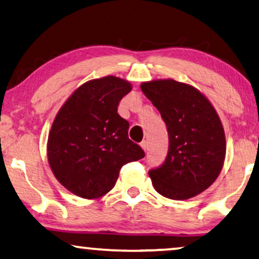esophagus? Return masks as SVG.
Here are the masks:
<instances>
[{
	"label": "esophagus",
	"mask_w": 259,
	"mask_h": 259,
	"mask_svg": "<svg viewBox=\"0 0 259 259\" xmlns=\"http://www.w3.org/2000/svg\"><path fill=\"white\" fill-rule=\"evenodd\" d=\"M140 146H141V148H143L144 151H147V148H148V143H147L146 140L141 141V143H140Z\"/></svg>",
	"instance_id": "obj_1"
}]
</instances>
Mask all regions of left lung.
<instances>
[{
    "label": "left lung",
    "mask_w": 259,
    "mask_h": 259,
    "mask_svg": "<svg viewBox=\"0 0 259 259\" xmlns=\"http://www.w3.org/2000/svg\"><path fill=\"white\" fill-rule=\"evenodd\" d=\"M140 87L168 133L167 157L148 172L154 189L175 200L197 196L217 179L225 159V133L217 112L190 84L168 79Z\"/></svg>",
    "instance_id": "obj_1"
}]
</instances>
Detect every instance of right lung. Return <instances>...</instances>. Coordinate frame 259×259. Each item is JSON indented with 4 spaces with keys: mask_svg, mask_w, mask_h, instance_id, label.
Instances as JSON below:
<instances>
[{
    "mask_svg": "<svg viewBox=\"0 0 259 259\" xmlns=\"http://www.w3.org/2000/svg\"><path fill=\"white\" fill-rule=\"evenodd\" d=\"M132 87L115 76L80 86L60 109L48 137V161L56 179L76 196L94 199L114 187L127 162L145 157L128 138L118 106Z\"/></svg>",
    "mask_w": 259,
    "mask_h": 259,
    "instance_id": "right-lung-1",
    "label": "right lung"
}]
</instances>
